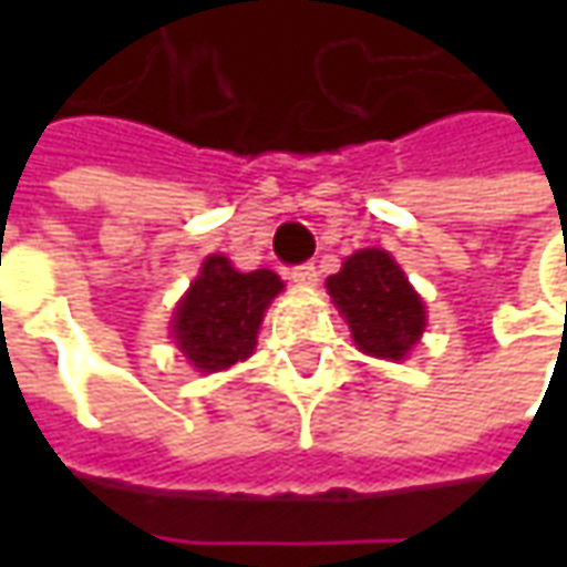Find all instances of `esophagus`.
Here are the masks:
<instances>
[{
  "instance_id": "1",
  "label": "esophagus",
  "mask_w": 567,
  "mask_h": 567,
  "mask_svg": "<svg viewBox=\"0 0 567 567\" xmlns=\"http://www.w3.org/2000/svg\"><path fill=\"white\" fill-rule=\"evenodd\" d=\"M288 276H291V282L300 285V288H312V285L319 282V270H316V264H300V267H295Z\"/></svg>"
}]
</instances>
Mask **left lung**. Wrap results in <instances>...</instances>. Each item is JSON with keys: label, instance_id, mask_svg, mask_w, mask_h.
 Segmentation results:
<instances>
[{"label": "left lung", "instance_id": "1", "mask_svg": "<svg viewBox=\"0 0 567 567\" xmlns=\"http://www.w3.org/2000/svg\"><path fill=\"white\" fill-rule=\"evenodd\" d=\"M328 295L364 355L404 361L425 331V303L382 248H361L328 276Z\"/></svg>", "mask_w": 567, "mask_h": 567}]
</instances>
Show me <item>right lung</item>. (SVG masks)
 <instances>
[{"mask_svg": "<svg viewBox=\"0 0 567 567\" xmlns=\"http://www.w3.org/2000/svg\"><path fill=\"white\" fill-rule=\"evenodd\" d=\"M282 288L272 270L239 272L224 255H209L175 307L178 352L199 373H218L246 361L258 343L264 312Z\"/></svg>", "mask_w": 567, "mask_h": 567, "instance_id": "right-lung-1", "label": "right lung"}]
</instances>
